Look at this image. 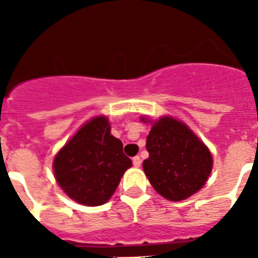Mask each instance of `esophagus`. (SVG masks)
<instances>
[{
	"mask_svg": "<svg viewBox=\"0 0 258 258\" xmlns=\"http://www.w3.org/2000/svg\"><path fill=\"white\" fill-rule=\"evenodd\" d=\"M133 163H134V166H135V167H139V166L142 165V159H141V157H134L133 158Z\"/></svg>",
	"mask_w": 258,
	"mask_h": 258,
	"instance_id": "obj_1",
	"label": "esophagus"
}]
</instances>
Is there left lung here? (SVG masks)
Returning <instances> with one entry per match:
<instances>
[{
  "instance_id": "1",
  "label": "left lung",
  "mask_w": 258,
  "mask_h": 258,
  "mask_svg": "<svg viewBox=\"0 0 258 258\" xmlns=\"http://www.w3.org/2000/svg\"><path fill=\"white\" fill-rule=\"evenodd\" d=\"M146 149L149 158L143 161V170L153 187L167 200L192 196L210 175L213 159L208 147L172 117L154 123Z\"/></svg>"
}]
</instances>
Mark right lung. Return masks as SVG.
Returning a JSON list of instances; mask_svg holds the SVG:
<instances>
[{"label": "right lung", "instance_id": "obj_1", "mask_svg": "<svg viewBox=\"0 0 258 258\" xmlns=\"http://www.w3.org/2000/svg\"><path fill=\"white\" fill-rule=\"evenodd\" d=\"M131 166V159L123 153V143L111 135L104 116L83 125L53 162L60 187L72 200L87 206L105 204Z\"/></svg>", "mask_w": 258, "mask_h": 258}]
</instances>
